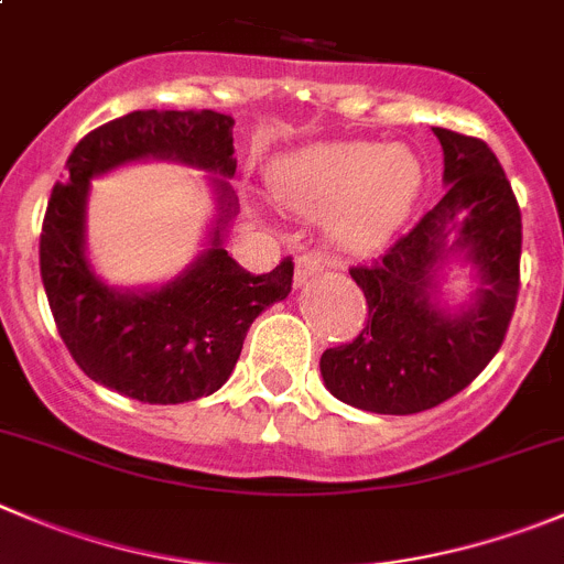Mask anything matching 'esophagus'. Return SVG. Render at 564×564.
<instances>
[{
    "instance_id": "esophagus-1",
    "label": "esophagus",
    "mask_w": 564,
    "mask_h": 564,
    "mask_svg": "<svg viewBox=\"0 0 564 564\" xmlns=\"http://www.w3.org/2000/svg\"><path fill=\"white\" fill-rule=\"evenodd\" d=\"M324 257L318 251H304L296 257V285H304L310 276H315L318 271H324Z\"/></svg>"
}]
</instances>
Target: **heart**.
Masks as SVG:
<instances>
[{"instance_id":"b5f03b06","label":"heart","mask_w":564,"mask_h":564,"mask_svg":"<svg viewBox=\"0 0 564 564\" xmlns=\"http://www.w3.org/2000/svg\"><path fill=\"white\" fill-rule=\"evenodd\" d=\"M421 185V165L404 147L351 141L313 147L273 174L276 196L304 216H329V232L346 249L377 243Z\"/></svg>"}]
</instances>
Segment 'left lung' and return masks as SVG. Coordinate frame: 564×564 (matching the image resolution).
I'll return each mask as SVG.
<instances>
[{
    "label": "left lung",
    "instance_id": "obj_1",
    "mask_svg": "<svg viewBox=\"0 0 564 564\" xmlns=\"http://www.w3.org/2000/svg\"><path fill=\"white\" fill-rule=\"evenodd\" d=\"M443 147L446 196L382 254L348 268L366 293V324L326 348L324 384L335 399L379 415H412L468 388L507 337L520 291V207L485 141L432 127ZM448 231H457L452 247ZM466 249L482 285L468 314L452 316L431 293L436 268Z\"/></svg>",
    "mask_w": 564,
    "mask_h": 564
}]
</instances>
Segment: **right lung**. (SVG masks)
Wrapping results in <instances>:
<instances>
[{"label": "right lung", "mask_w": 564, "mask_h": 564, "mask_svg": "<svg viewBox=\"0 0 564 564\" xmlns=\"http://www.w3.org/2000/svg\"><path fill=\"white\" fill-rule=\"evenodd\" d=\"M232 118L216 110H135L112 118L74 147L66 182L52 187L41 227V279L57 332L85 377L143 404L216 393L257 315L291 293L293 260L249 273L221 249L235 191L216 180L221 216L210 249L160 291H110L85 260L90 176L141 158L182 160L232 176Z\"/></svg>", "instance_id": "add662e5"}]
</instances>
